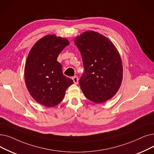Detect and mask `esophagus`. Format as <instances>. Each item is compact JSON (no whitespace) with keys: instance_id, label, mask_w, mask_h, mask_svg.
<instances>
[{"instance_id":"esophagus-1","label":"esophagus","mask_w":154,"mask_h":154,"mask_svg":"<svg viewBox=\"0 0 154 154\" xmlns=\"http://www.w3.org/2000/svg\"><path fill=\"white\" fill-rule=\"evenodd\" d=\"M72 79H73V82H74V84H78L79 79H78V77H77V76L73 77H72Z\"/></svg>"}]
</instances>
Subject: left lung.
Returning a JSON list of instances; mask_svg holds the SVG:
<instances>
[{
	"label": "left lung",
	"instance_id": "obj_1",
	"mask_svg": "<svg viewBox=\"0 0 154 154\" xmlns=\"http://www.w3.org/2000/svg\"><path fill=\"white\" fill-rule=\"evenodd\" d=\"M75 44L81 53L84 72L79 79L85 96L102 103L116 94L123 78L122 60L114 45L95 31L77 37Z\"/></svg>",
	"mask_w": 154,
	"mask_h": 154
}]
</instances>
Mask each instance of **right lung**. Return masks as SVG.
<instances>
[{
    "instance_id": "add662e5",
    "label": "right lung",
    "mask_w": 154,
    "mask_h": 154,
    "mask_svg": "<svg viewBox=\"0 0 154 154\" xmlns=\"http://www.w3.org/2000/svg\"><path fill=\"white\" fill-rule=\"evenodd\" d=\"M69 45L65 38L47 35L33 46L26 60L24 79L27 89L36 102L46 107L61 103L66 89L73 83L63 75L62 65L57 61Z\"/></svg>"
}]
</instances>
